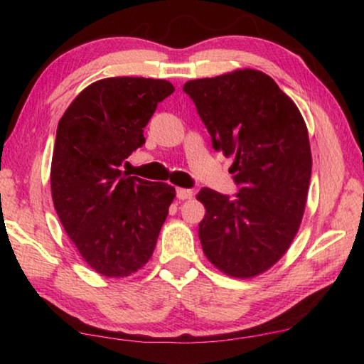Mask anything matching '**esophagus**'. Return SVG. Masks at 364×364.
<instances>
[{
    "label": "esophagus",
    "mask_w": 364,
    "mask_h": 364,
    "mask_svg": "<svg viewBox=\"0 0 364 364\" xmlns=\"http://www.w3.org/2000/svg\"><path fill=\"white\" fill-rule=\"evenodd\" d=\"M193 191L191 189H184V188H178L176 189V197L180 200H186V199H191V197H193Z\"/></svg>",
    "instance_id": "esophagus-1"
}]
</instances>
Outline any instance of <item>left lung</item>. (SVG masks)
Segmentation results:
<instances>
[{"label":"left lung","mask_w":364,"mask_h":364,"mask_svg":"<svg viewBox=\"0 0 364 364\" xmlns=\"http://www.w3.org/2000/svg\"><path fill=\"white\" fill-rule=\"evenodd\" d=\"M215 151L232 157L236 197L202 188L199 239L213 267L232 278L264 273L291 247L305 212L311 176L310 139L299 107L273 78L239 69L191 80Z\"/></svg>","instance_id":"left-lung-1"}]
</instances>
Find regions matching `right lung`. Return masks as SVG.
<instances>
[{"label": "right lung", "mask_w": 364, "mask_h": 364, "mask_svg": "<svg viewBox=\"0 0 364 364\" xmlns=\"http://www.w3.org/2000/svg\"><path fill=\"white\" fill-rule=\"evenodd\" d=\"M175 91L167 80L110 77L91 83L59 120L51 162L54 208L83 260L107 278L149 262L175 188L120 167L144 144L143 128Z\"/></svg>", "instance_id": "add662e5"}]
</instances>
